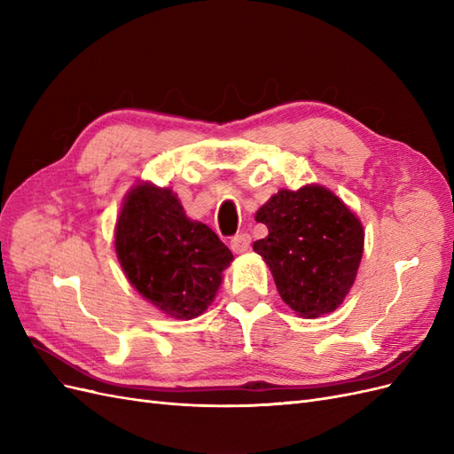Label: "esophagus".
Wrapping results in <instances>:
<instances>
[{"mask_svg": "<svg viewBox=\"0 0 454 454\" xmlns=\"http://www.w3.org/2000/svg\"><path fill=\"white\" fill-rule=\"evenodd\" d=\"M249 244H252V237H249L247 232H239V234H234V237L231 239V249H232L234 254L247 252Z\"/></svg>", "mask_w": 454, "mask_h": 454, "instance_id": "obj_1", "label": "esophagus"}]
</instances>
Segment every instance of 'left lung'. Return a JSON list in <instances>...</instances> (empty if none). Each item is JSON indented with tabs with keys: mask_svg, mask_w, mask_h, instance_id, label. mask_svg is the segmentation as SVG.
<instances>
[{
	"mask_svg": "<svg viewBox=\"0 0 454 454\" xmlns=\"http://www.w3.org/2000/svg\"><path fill=\"white\" fill-rule=\"evenodd\" d=\"M255 220L269 237L254 242L284 302L299 316L334 311L351 289L364 249L356 215L321 185L278 192Z\"/></svg>",
	"mask_w": 454,
	"mask_h": 454,
	"instance_id": "left-lung-1",
	"label": "left lung"
}]
</instances>
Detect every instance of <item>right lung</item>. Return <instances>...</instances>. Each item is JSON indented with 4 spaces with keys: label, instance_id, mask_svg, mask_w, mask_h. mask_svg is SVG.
<instances>
[{
    "label": "right lung",
    "instance_id": "obj_1",
    "mask_svg": "<svg viewBox=\"0 0 454 454\" xmlns=\"http://www.w3.org/2000/svg\"><path fill=\"white\" fill-rule=\"evenodd\" d=\"M116 255L131 286L163 314L200 316L214 301L231 249L205 223L192 222L168 187L140 184L116 223Z\"/></svg>",
    "mask_w": 454,
    "mask_h": 454
}]
</instances>
